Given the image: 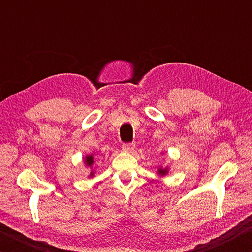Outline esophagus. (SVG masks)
Instances as JSON below:
<instances>
[{"instance_id":"obj_1","label":"esophagus","mask_w":252,"mask_h":252,"mask_svg":"<svg viewBox=\"0 0 252 252\" xmlns=\"http://www.w3.org/2000/svg\"><path fill=\"white\" fill-rule=\"evenodd\" d=\"M122 149L126 152H131L132 150H134V143H126L122 146Z\"/></svg>"}]
</instances>
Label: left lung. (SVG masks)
Returning <instances> with one entry per match:
<instances>
[{"mask_svg": "<svg viewBox=\"0 0 252 252\" xmlns=\"http://www.w3.org/2000/svg\"><path fill=\"white\" fill-rule=\"evenodd\" d=\"M169 167L167 165V167H162V165H160V167H158V171L157 173L159 174L160 177H165L167 174L169 173Z\"/></svg>", "mask_w": 252, "mask_h": 252, "instance_id": "1", "label": "left lung"}]
</instances>
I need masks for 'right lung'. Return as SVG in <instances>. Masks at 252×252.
Instances as JSON below:
<instances>
[{
	"instance_id": "right-lung-1",
	"label": "right lung",
	"mask_w": 252,
	"mask_h": 252,
	"mask_svg": "<svg viewBox=\"0 0 252 252\" xmlns=\"http://www.w3.org/2000/svg\"><path fill=\"white\" fill-rule=\"evenodd\" d=\"M83 162H84V165L85 168L90 169V173H89L88 178H93L95 174V170L93 169V165H94L95 161H94V153H90V155H87L83 158Z\"/></svg>"
}]
</instances>
